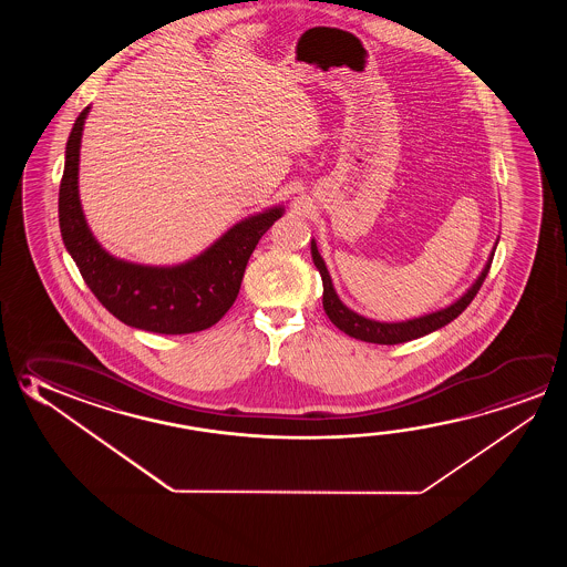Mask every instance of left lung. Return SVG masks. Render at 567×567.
<instances>
[{
    "label": "left lung",
    "instance_id": "obj_1",
    "mask_svg": "<svg viewBox=\"0 0 567 567\" xmlns=\"http://www.w3.org/2000/svg\"><path fill=\"white\" fill-rule=\"evenodd\" d=\"M310 243H312V245H310L312 260H315L316 269H318L320 277H322V287H324L322 305H324L326 315L332 320V324H334L336 328H340L343 334L352 336L355 340L385 343V346L415 340V338H421V336L429 334V332H435L439 328L449 324L451 320H455L456 316L461 315L464 308L473 302L476 292L483 287L484 279H486V275H488V270H491L494 249H496V247L492 249L491 257L486 260V265H484L483 272L478 275V279L474 280L473 287L468 288L463 297L455 300L451 307L441 308V310H435V312H431V315L403 320V322H380V320H372V318L358 315V312H353V310H350V308L343 305L340 297L336 295L334 285H332V279H330V272L326 269L324 259H322L320 252H318L315 239ZM496 245H498V241H496Z\"/></svg>",
    "mask_w": 567,
    "mask_h": 567
}]
</instances>
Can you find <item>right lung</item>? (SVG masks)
<instances>
[{
    "label": "right lung",
    "instance_id": "obj_1",
    "mask_svg": "<svg viewBox=\"0 0 567 567\" xmlns=\"http://www.w3.org/2000/svg\"><path fill=\"white\" fill-rule=\"evenodd\" d=\"M79 116L66 140L65 169L59 187V225L66 251L86 287L124 324L156 334H192L212 328L233 307L251 252L282 205L233 225L202 255L174 267H148L116 259L104 251L84 219L79 199V152L84 121Z\"/></svg>",
    "mask_w": 567,
    "mask_h": 567
}]
</instances>
